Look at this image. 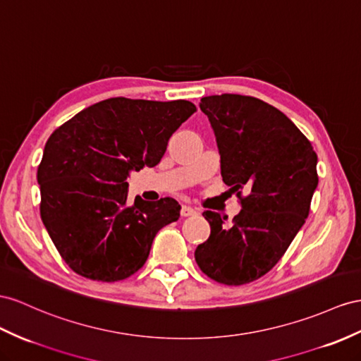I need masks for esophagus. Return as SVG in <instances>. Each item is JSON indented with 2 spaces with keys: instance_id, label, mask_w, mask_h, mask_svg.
<instances>
[{
  "instance_id": "1",
  "label": "esophagus",
  "mask_w": 361,
  "mask_h": 361,
  "mask_svg": "<svg viewBox=\"0 0 361 361\" xmlns=\"http://www.w3.org/2000/svg\"><path fill=\"white\" fill-rule=\"evenodd\" d=\"M180 214H181V216H192V215L197 214V210L190 207V206H181Z\"/></svg>"
}]
</instances>
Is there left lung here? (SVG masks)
<instances>
[{
  "label": "left lung",
  "mask_w": 361,
  "mask_h": 361,
  "mask_svg": "<svg viewBox=\"0 0 361 361\" xmlns=\"http://www.w3.org/2000/svg\"><path fill=\"white\" fill-rule=\"evenodd\" d=\"M200 108L214 128L221 175L241 212L227 226L215 212L202 214L210 236L197 247L195 261L219 283H250L279 262L307 219L319 183L317 154L282 111L261 99L207 96Z\"/></svg>",
  "instance_id": "8db88e82"
}]
</instances>
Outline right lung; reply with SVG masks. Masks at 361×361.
Listing matches in <instances>:
<instances>
[{"mask_svg":"<svg viewBox=\"0 0 361 361\" xmlns=\"http://www.w3.org/2000/svg\"><path fill=\"white\" fill-rule=\"evenodd\" d=\"M188 100L113 97L80 111L45 143L38 166L41 218L70 269L117 282L145 265L155 235L180 218L173 198L128 202L131 169L154 168L195 113Z\"/></svg>","mask_w":361,"mask_h":361,"instance_id":"right-lung-1","label":"right lung"}]
</instances>
